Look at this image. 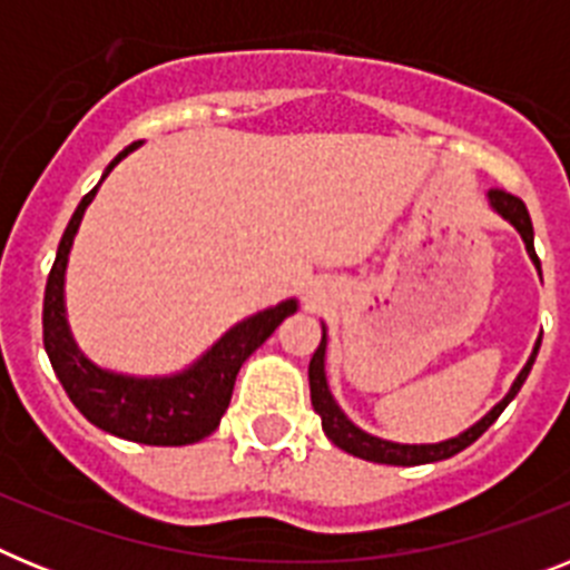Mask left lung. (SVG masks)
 Here are the masks:
<instances>
[{
	"label": "left lung",
	"mask_w": 570,
	"mask_h": 570,
	"mask_svg": "<svg viewBox=\"0 0 570 570\" xmlns=\"http://www.w3.org/2000/svg\"><path fill=\"white\" fill-rule=\"evenodd\" d=\"M488 199H491V208L497 210L502 219H508L513 228L520 230V236H522V242H525V248H528V254H531L533 265L540 268V259H537V250H533V225H531V216H528L525 203H522L520 196L508 194V190H502V188L488 190ZM540 342L542 340H537V347H533L531 360H528V365L520 371V376H517V382L511 385V391H508L505 400H502L500 405H493L491 414H485L480 422H476V425L468 428L465 434L454 436V440L436 442V445H400V442L380 440V436H371V434H365V431H360L354 422L347 420V416L340 411V405L334 402V396H331L328 380H325V334H322L320 347L314 351V356H311V365H308L311 405H314L316 414L322 416V431H325V436H328L336 448H342V451H347V454L360 456V460L380 462V465H425V462H440V460H448V456L460 454V451H465L471 442L480 440L488 428L497 422V416L505 411L508 402L520 394L522 382L528 380L533 360H537Z\"/></svg>",
	"instance_id": "obj_1"
}]
</instances>
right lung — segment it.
Wrapping results in <instances>:
<instances>
[{"instance_id": "obj_1", "label": "right lung", "mask_w": 570, "mask_h": 570, "mask_svg": "<svg viewBox=\"0 0 570 570\" xmlns=\"http://www.w3.org/2000/svg\"><path fill=\"white\" fill-rule=\"evenodd\" d=\"M139 142L128 145L116 156L105 168L102 179ZM99 185L82 196V203L70 216L53 268L48 274L42 308L45 351L62 382L65 394L88 422L108 434L142 442V445H194L219 428V420L230 405L242 362L274 334L285 316L294 314L296 299L279 302L276 308L262 311V314L234 325L203 360H196L183 374L163 376V380H136V376L102 371L79 354L68 331V320H65V268H68L70 245H73L85 208L97 196Z\"/></svg>"}]
</instances>
